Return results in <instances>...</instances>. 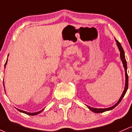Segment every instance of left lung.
<instances>
[{"mask_svg":"<svg viewBox=\"0 0 132 132\" xmlns=\"http://www.w3.org/2000/svg\"><path fill=\"white\" fill-rule=\"evenodd\" d=\"M116 41L117 42V45L118 48H119V50L120 51V59H121V60H122V63H123L124 69H125V88H124L123 93H122V95H121L119 101H118V102H117L114 105L112 106V107H109V108H105V109H97V108H94V107H90V106L86 105H87V107H88V109H89L91 110L92 112H94V113H102V112H105V111H108V110H112L113 109H114L115 107H116V106L121 102V101H122V99H123L124 95H125V94H126L127 89H128V75H127V61H126V60H125V53H124V51H123V48H122V46H121V44L119 42L116 40Z\"/></svg>","mask_w":132,"mask_h":132,"instance_id":"1","label":"left lung"}]
</instances>
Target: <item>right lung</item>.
Segmentation results:
<instances>
[{
  "mask_svg": "<svg viewBox=\"0 0 132 132\" xmlns=\"http://www.w3.org/2000/svg\"><path fill=\"white\" fill-rule=\"evenodd\" d=\"M8 56H9V55H8ZM7 60H8V58H7ZM7 61H6V63H5V68L6 64H7ZM3 83H4V88H5V86H4V82H3ZM17 109L18 110H19V111L20 112L24 113H25V114H27V115H29V116H36V115L38 114V113H40V112H42L43 111V110H44V109H43V110H40V111H39V112H33V113H31V112H28L24 111V110H22L19 109Z\"/></svg>",
  "mask_w": 132,
  "mask_h": 132,
  "instance_id": "1",
  "label": "right lung"
}]
</instances>
